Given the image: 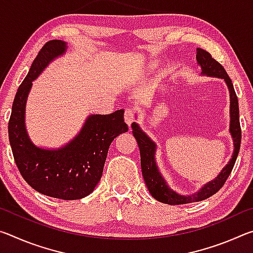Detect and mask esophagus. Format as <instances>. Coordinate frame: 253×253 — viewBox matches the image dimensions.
<instances>
[{
	"label": "esophagus",
	"instance_id": "obj_1",
	"mask_svg": "<svg viewBox=\"0 0 253 253\" xmlns=\"http://www.w3.org/2000/svg\"><path fill=\"white\" fill-rule=\"evenodd\" d=\"M124 119H125V123L128 125V127L130 128L132 123L135 122V110L131 108L126 109L125 114H124Z\"/></svg>",
	"mask_w": 253,
	"mask_h": 253
}]
</instances>
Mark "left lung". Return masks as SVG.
Segmentation results:
<instances>
[{"label":"left lung","mask_w":253,"mask_h":253,"mask_svg":"<svg viewBox=\"0 0 253 253\" xmlns=\"http://www.w3.org/2000/svg\"><path fill=\"white\" fill-rule=\"evenodd\" d=\"M196 61L202 68V74L211 77H219L225 80L228 84L230 91V115H231V124H230V132L232 135L234 143V152L233 156L228 165L225 166L223 170L219 174L214 181L210 182L207 185L201 188L198 193L191 196H183L175 193L170 188L166 185L164 178L162 177L157 169L155 164V144L149 139V137L140 130L137 124H132V135L138 144L140 152V166H142V173L144 181L146 183L149 193L153 195V198L160 201L162 203L169 205H179L187 204L192 202H199L205 199L210 198L213 194H215L220 188L224 185L229 175L232 172L234 163L237 161L238 154L240 151V145H241V126H240L239 119V104L238 97L234 91L232 81H231L229 75L226 74L225 69L220 62H217L215 59L212 58V55L208 51L198 48L196 49Z\"/></svg>","instance_id":"8db88e82"}]
</instances>
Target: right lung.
<instances>
[{
  "instance_id": "1",
  "label": "right lung",
  "mask_w": 253,
  "mask_h": 253,
  "mask_svg": "<svg viewBox=\"0 0 253 253\" xmlns=\"http://www.w3.org/2000/svg\"><path fill=\"white\" fill-rule=\"evenodd\" d=\"M66 51V42L51 40L42 46L29 74L20 84L8 121V139L22 177L41 194L66 201L83 199L100 181L110 144L128 130L124 110L89 116L80 134L58 151L31 143L24 125L25 101L32 81L48 63Z\"/></svg>"
}]
</instances>
